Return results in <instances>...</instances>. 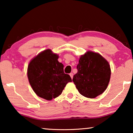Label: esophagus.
Masks as SVG:
<instances>
[{"label": "esophagus", "mask_w": 133, "mask_h": 133, "mask_svg": "<svg viewBox=\"0 0 133 133\" xmlns=\"http://www.w3.org/2000/svg\"><path fill=\"white\" fill-rule=\"evenodd\" d=\"M73 73H72V72H71V73L70 74V77H71V79H72V77H73Z\"/></svg>", "instance_id": "1"}]
</instances>
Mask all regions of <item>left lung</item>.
<instances>
[{"label":"left lung","instance_id":"1","mask_svg":"<svg viewBox=\"0 0 133 133\" xmlns=\"http://www.w3.org/2000/svg\"><path fill=\"white\" fill-rule=\"evenodd\" d=\"M72 81L79 93L93 99L105 91L111 77L108 62L98 52L88 51L80 57Z\"/></svg>","mask_w":133,"mask_h":133}]
</instances>
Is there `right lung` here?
<instances>
[{
	"label": "right lung",
	"mask_w": 133,
	"mask_h": 133,
	"mask_svg": "<svg viewBox=\"0 0 133 133\" xmlns=\"http://www.w3.org/2000/svg\"><path fill=\"white\" fill-rule=\"evenodd\" d=\"M59 55L50 49L42 51L31 60L27 76L34 92L47 101L61 95L68 82L70 75L63 72V65L58 61Z\"/></svg>",
	"instance_id": "obj_1"
}]
</instances>
